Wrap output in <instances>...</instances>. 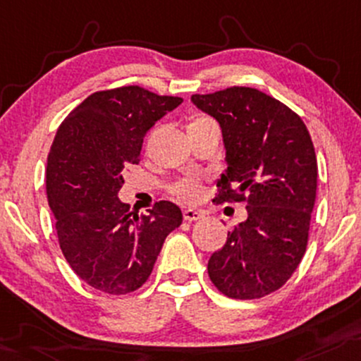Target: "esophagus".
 Masks as SVG:
<instances>
[{
  "label": "esophagus",
  "instance_id": "34e87169",
  "mask_svg": "<svg viewBox=\"0 0 361 361\" xmlns=\"http://www.w3.org/2000/svg\"><path fill=\"white\" fill-rule=\"evenodd\" d=\"M183 219L186 222H195V220L203 219V214L198 210H193V208H188V210L183 212Z\"/></svg>",
  "mask_w": 361,
  "mask_h": 361
}]
</instances>
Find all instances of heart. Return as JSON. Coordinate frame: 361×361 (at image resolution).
<instances>
[{
  "mask_svg": "<svg viewBox=\"0 0 361 361\" xmlns=\"http://www.w3.org/2000/svg\"><path fill=\"white\" fill-rule=\"evenodd\" d=\"M214 121H210L208 117L203 116H197L190 121L188 128H197V126H203V124H210ZM178 197H181L183 200H197L200 197V186L197 183H192V181H186V183H181L176 188Z\"/></svg>",
  "mask_w": 361,
  "mask_h": 361,
  "instance_id": "obj_1",
  "label": "heart"
}]
</instances>
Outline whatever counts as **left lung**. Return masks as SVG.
Instances as JSON below:
<instances>
[{
    "label": "left lung",
    "mask_w": 361,
    "mask_h": 361,
    "mask_svg": "<svg viewBox=\"0 0 361 361\" xmlns=\"http://www.w3.org/2000/svg\"><path fill=\"white\" fill-rule=\"evenodd\" d=\"M192 102L222 129L227 168L215 202L247 205V219L208 260V276L232 299L267 296L306 252L318 181L311 136L296 112L250 87L195 94Z\"/></svg>",
    "instance_id": "obj_1"
}]
</instances>
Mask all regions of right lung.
Returning <instances> with one entry per match:
<instances>
[{
	"instance_id": "add662e5",
	"label": "right lung",
	"mask_w": 361,
	"mask_h": 361,
	"mask_svg": "<svg viewBox=\"0 0 361 361\" xmlns=\"http://www.w3.org/2000/svg\"><path fill=\"white\" fill-rule=\"evenodd\" d=\"M181 97L137 85L102 90L65 117L47 164V195L59 244L82 281L107 294L141 288L164 238L183 220L171 202L147 215L128 214L117 197L124 173L139 163L142 137Z\"/></svg>"
}]
</instances>
